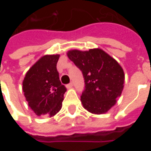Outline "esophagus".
I'll return each instance as SVG.
<instances>
[{
  "label": "esophagus",
  "instance_id": "34e87169",
  "mask_svg": "<svg viewBox=\"0 0 151 151\" xmlns=\"http://www.w3.org/2000/svg\"><path fill=\"white\" fill-rule=\"evenodd\" d=\"M73 82H70L69 84H68V85L66 86V87L68 89L71 88V87H73Z\"/></svg>",
  "mask_w": 151,
  "mask_h": 151
}]
</instances>
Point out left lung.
<instances>
[{"instance_id": "left-lung-1", "label": "left lung", "mask_w": 151, "mask_h": 151, "mask_svg": "<svg viewBox=\"0 0 151 151\" xmlns=\"http://www.w3.org/2000/svg\"><path fill=\"white\" fill-rule=\"evenodd\" d=\"M67 56L82 70L85 79L82 106L89 112L100 115L116 104L124 83V73L113 57L100 48L69 50Z\"/></svg>"}]
</instances>
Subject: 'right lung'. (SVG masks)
Here are the masks:
<instances>
[{
  "instance_id": "1",
  "label": "right lung",
  "mask_w": 151,
  "mask_h": 151,
  "mask_svg": "<svg viewBox=\"0 0 151 151\" xmlns=\"http://www.w3.org/2000/svg\"><path fill=\"white\" fill-rule=\"evenodd\" d=\"M59 54L44 55L29 69L22 91L29 107L39 116H53L61 109L66 88L60 81L56 64Z\"/></svg>"
}]
</instances>
